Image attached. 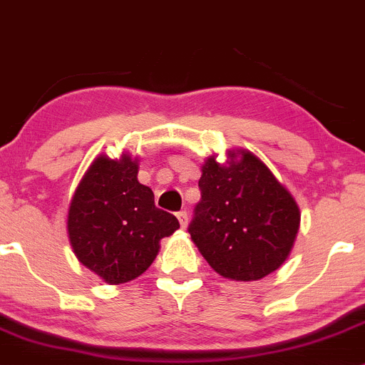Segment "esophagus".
I'll return each instance as SVG.
<instances>
[{"label": "esophagus", "instance_id": "1", "mask_svg": "<svg viewBox=\"0 0 365 365\" xmlns=\"http://www.w3.org/2000/svg\"><path fill=\"white\" fill-rule=\"evenodd\" d=\"M177 217H178L180 225H182V228H187V225H188V215H187V211H180V212H177Z\"/></svg>", "mask_w": 365, "mask_h": 365}]
</instances>
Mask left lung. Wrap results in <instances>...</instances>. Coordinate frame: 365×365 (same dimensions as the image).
<instances>
[{
	"mask_svg": "<svg viewBox=\"0 0 365 365\" xmlns=\"http://www.w3.org/2000/svg\"><path fill=\"white\" fill-rule=\"evenodd\" d=\"M238 153L240 161L228 166L215 158L202 166L200 200L188 233L217 274L254 282L273 273L288 257L300 211L261 159L247 150Z\"/></svg>",
	"mask_w": 365,
	"mask_h": 365,
	"instance_id": "left-lung-1",
	"label": "left lung"
}]
</instances>
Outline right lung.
Returning <instances> with one entry per match:
<instances>
[{"instance_id": "obj_1", "label": "right lung", "mask_w": 365, "mask_h": 365, "mask_svg": "<svg viewBox=\"0 0 365 365\" xmlns=\"http://www.w3.org/2000/svg\"><path fill=\"white\" fill-rule=\"evenodd\" d=\"M130 156H106L91 165L68 211V237L77 259L104 282L127 283L156 259L159 240L180 228L178 220L154 204L137 180Z\"/></svg>"}]
</instances>
